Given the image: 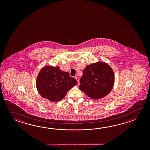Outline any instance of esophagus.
<instances>
[{"label": "esophagus", "instance_id": "esophagus-1", "mask_svg": "<svg viewBox=\"0 0 150 150\" xmlns=\"http://www.w3.org/2000/svg\"><path fill=\"white\" fill-rule=\"evenodd\" d=\"M75 79H76V80L77 81V82H78V84L79 85V79L77 76H76V77H75Z\"/></svg>", "mask_w": 150, "mask_h": 150}]
</instances>
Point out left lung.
<instances>
[{
    "label": "left lung",
    "mask_w": 150,
    "mask_h": 150,
    "mask_svg": "<svg viewBox=\"0 0 150 150\" xmlns=\"http://www.w3.org/2000/svg\"><path fill=\"white\" fill-rule=\"evenodd\" d=\"M114 82L115 76L112 67L105 63L98 62L84 69L79 89L91 99L98 100L111 92Z\"/></svg>",
    "instance_id": "8db88e82"
}]
</instances>
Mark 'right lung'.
<instances>
[{
  "instance_id": "1",
  "label": "right lung",
  "mask_w": 150,
  "mask_h": 150,
  "mask_svg": "<svg viewBox=\"0 0 150 150\" xmlns=\"http://www.w3.org/2000/svg\"><path fill=\"white\" fill-rule=\"evenodd\" d=\"M77 85L76 79L59 67L46 66L38 73L36 81L37 90L42 98L52 102L61 101L67 92Z\"/></svg>"
}]
</instances>
